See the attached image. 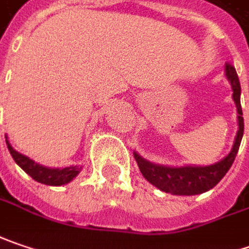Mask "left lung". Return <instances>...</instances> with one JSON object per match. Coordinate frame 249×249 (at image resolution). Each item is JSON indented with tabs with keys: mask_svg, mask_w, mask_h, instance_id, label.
Instances as JSON below:
<instances>
[{
	"mask_svg": "<svg viewBox=\"0 0 249 249\" xmlns=\"http://www.w3.org/2000/svg\"><path fill=\"white\" fill-rule=\"evenodd\" d=\"M226 75L232 87V99L237 106L238 126H240L238 131H237L235 142L232 145V150L229 156L209 167L171 168L157 165L150 161H145L137 153H134V158L137 161V165L140 168L144 178L150 183H153L154 186H157L158 189H161L162 192L172 193V195H186V196L203 193L214 188L232 165L235 156L238 153L240 144H241V139H243L244 118L241 102H240V95H241L240 80H238V75H237L234 66L230 63L226 64Z\"/></svg>",
	"mask_w": 249,
	"mask_h": 249,
	"instance_id": "8db88e82",
	"label": "left lung"
}]
</instances>
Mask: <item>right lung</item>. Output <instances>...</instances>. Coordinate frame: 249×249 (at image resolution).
<instances>
[{
  "instance_id": "obj_1",
  "label": "right lung",
  "mask_w": 249,
  "mask_h": 249,
  "mask_svg": "<svg viewBox=\"0 0 249 249\" xmlns=\"http://www.w3.org/2000/svg\"><path fill=\"white\" fill-rule=\"evenodd\" d=\"M6 139V136H5ZM6 147L11 153L12 158L15 160V162L19 167L22 168L29 177H32L35 180L46 183V185H52V186H60V185H66L70 180H72L81 171V167H67V168H46L43 165L36 164L35 161H32L31 158L26 156L19 154L18 151H15L12 148V145L6 140Z\"/></svg>"
}]
</instances>
